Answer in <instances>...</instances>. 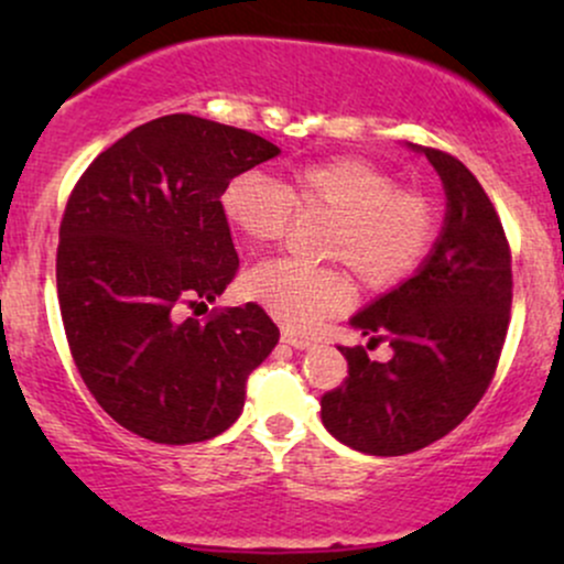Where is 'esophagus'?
I'll use <instances>...</instances> for the list:
<instances>
[{
  "label": "esophagus",
  "instance_id": "34e87169",
  "mask_svg": "<svg viewBox=\"0 0 564 564\" xmlns=\"http://www.w3.org/2000/svg\"><path fill=\"white\" fill-rule=\"evenodd\" d=\"M281 339L286 341V345L296 347V349H304V347H310V345H313V339H307V336H302V334H294V332H283V334H281Z\"/></svg>",
  "mask_w": 564,
  "mask_h": 564
}]
</instances>
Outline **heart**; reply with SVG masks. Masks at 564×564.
Wrapping results in <instances>:
<instances>
[{
    "mask_svg": "<svg viewBox=\"0 0 564 564\" xmlns=\"http://www.w3.org/2000/svg\"><path fill=\"white\" fill-rule=\"evenodd\" d=\"M219 212L254 246L281 241L294 215L328 217L321 257L345 264L371 294L398 289L422 268L440 223L430 196L398 187L392 172L358 156L294 166L283 185L262 172H241L225 183ZM241 291L289 328L334 318L352 302V281L336 264L262 262L241 278Z\"/></svg>",
    "mask_w": 564,
    "mask_h": 564,
    "instance_id": "b5f03b06",
    "label": "heart"
}]
</instances>
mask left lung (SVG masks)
I'll return each instance as SVG.
<instances>
[{
	"instance_id": "8db88e82",
	"label": "left lung",
	"mask_w": 564,
	"mask_h": 564,
	"mask_svg": "<svg viewBox=\"0 0 564 564\" xmlns=\"http://www.w3.org/2000/svg\"><path fill=\"white\" fill-rule=\"evenodd\" d=\"M435 166L448 215L419 273L379 296L352 326L392 360L339 347L347 377L321 398L326 430L360 453L403 456L445 437L494 381L509 328L511 251L477 177L451 153L416 148Z\"/></svg>"
}]
</instances>
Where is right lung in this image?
Masks as SVG:
<instances>
[{
  "label": "right lung",
  "instance_id": "obj_1",
  "mask_svg": "<svg viewBox=\"0 0 564 564\" xmlns=\"http://www.w3.org/2000/svg\"><path fill=\"white\" fill-rule=\"evenodd\" d=\"M278 153L254 132L172 113L116 140L70 191L57 243L63 328L87 390L134 435L204 443L241 416L278 326L254 302L180 315L238 273L225 183Z\"/></svg>",
  "mask_w": 564,
  "mask_h": 564
}]
</instances>
